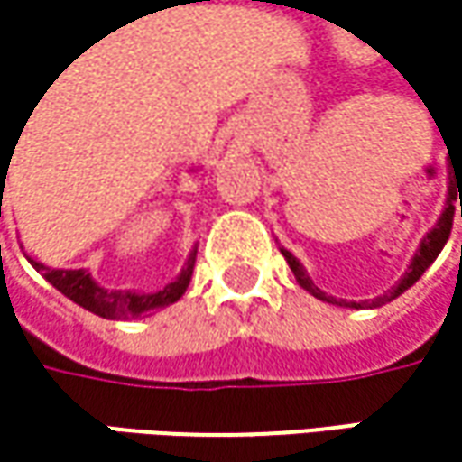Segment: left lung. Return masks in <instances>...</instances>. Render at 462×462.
I'll return each instance as SVG.
<instances>
[{
  "instance_id": "left-lung-1",
  "label": "left lung",
  "mask_w": 462,
  "mask_h": 462,
  "mask_svg": "<svg viewBox=\"0 0 462 462\" xmlns=\"http://www.w3.org/2000/svg\"><path fill=\"white\" fill-rule=\"evenodd\" d=\"M449 195H452V192H449ZM460 214H462V200H460ZM452 219H455V203H452V198H449V200H447V208L441 211V217H439V222H436V227L420 240V248H417V254H415V259H412V264H410V270L404 273V278H402L391 291L380 294V297H377V300H372V302H347V300L326 297L321 289L310 281V275L305 273V267L300 264V259H297L291 251L281 248V254L286 256V262H289V267H291V273H294L297 283H300L305 291H310L316 300L331 302V305H339V308H356V310H358V308H380V305H388L391 300H396L399 294H404L410 286H415L417 281H420V275L433 264V259L441 254V248H444V243H447V237H449V232H452Z\"/></svg>"
}]
</instances>
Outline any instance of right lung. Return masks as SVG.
I'll return each mask as SVG.
<instances>
[{"instance_id":"right-lung-1","label":"right lung","mask_w":462,"mask_h":462,"mask_svg":"<svg viewBox=\"0 0 462 462\" xmlns=\"http://www.w3.org/2000/svg\"><path fill=\"white\" fill-rule=\"evenodd\" d=\"M5 176L7 173H2V179ZM2 192H5V184H2ZM195 256H198V245L189 251V259L184 262L181 273L168 286H162L160 291H152V294L123 291V289H104L85 270H52V267H47L42 262H34V259H29V262L34 264L37 273L45 275V281H50L63 297H69L79 308H85V310H90V313H96L101 319H109V321H123V319H141V316L157 313V310L173 305L176 300H181V294L189 286L192 270H195Z\"/></svg>"}]
</instances>
